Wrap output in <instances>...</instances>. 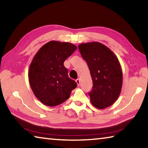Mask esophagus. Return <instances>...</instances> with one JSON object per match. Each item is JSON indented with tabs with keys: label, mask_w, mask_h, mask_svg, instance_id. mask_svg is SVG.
<instances>
[{
	"label": "esophagus",
	"mask_w": 148,
	"mask_h": 148,
	"mask_svg": "<svg viewBox=\"0 0 148 148\" xmlns=\"http://www.w3.org/2000/svg\"><path fill=\"white\" fill-rule=\"evenodd\" d=\"M76 84L77 85V86H79V79H76Z\"/></svg>",
	"instance_id": "1"
}]
</instances>
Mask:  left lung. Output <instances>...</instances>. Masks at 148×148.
<instances>
[{
  "instance_id": "1",
  "label": "left lung",
  "mask_w": 148,
  "mask_h": 148,
  "mask_svg": "<svg viewBox=\"0 0 148 148\" xmlns=\"http://www.w3.org/2000/svg\"><path fill=\"white\" fill-rule=\"evenodd\" d=\"M78 48L92 80L93 86L89 92L92 104L99 109L112 106L119 98L123 85L122 69L117 56L98 42L81 44Z\"/></svg>"
}]
</instances>
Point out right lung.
<instances>
[{"label": "right lung", "instance_id": "obj_1", "mask_svg": "<svg viewBox=\"0 0 148 148\" xmlns=\"http://www.w3.org/2000/svg\"><path fill=\"white\" fill-rule=\"evenodd\" d=\"M70 42L52 40L39 49L29 70V82L35 97L42 103L56 106L68 99L77 84L68 76L64 61L76 51Z\"/></svg>", "mask_w": 148, "mask_h": 148}]
</instances>
